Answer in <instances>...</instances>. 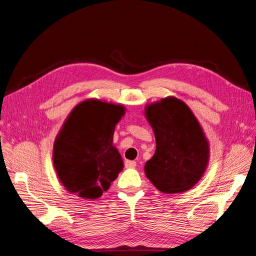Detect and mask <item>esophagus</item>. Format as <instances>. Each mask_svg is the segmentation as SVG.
<instances>
[{
  "label": "esophagus",
  "instance_id": "1",
  "mask_svg": "<svg viewBox=\"0 0 256 256\" xmlns=\"http://www.w3.org/2000/svg\"><path fill=\"white\" fill-rule=\"evenodd\" d=\"M124 166L126 168H136L137 162H133V160H126V162H124Z\"/></svg>",
  "mask_w": 256,
  "mask_h": 256
}]
</instances>
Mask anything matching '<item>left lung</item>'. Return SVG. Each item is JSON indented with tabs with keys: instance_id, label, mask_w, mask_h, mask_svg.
<instances>
[{
	"instance_id": "obj_1",
	"label": "left lung",
	"mask_w": 256,
	"mask_h": 256,
	"mask_svg": "<svg viewBox=\"0 0 256 256\" xmlns=\"http://www.w3.org/2000/svg\"><path fill=\"white\" fill-rule=\"evenodd\" d=\"M144 116L152 126L156 150L144 172L157 190L179 194L192 188L209 164L210 144L191 108L174 96L146 104Z\"/></svg>"
}]
</instances>
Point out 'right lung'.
<instances>
[{
    "mask_svg": "<svg viewBox=\"0 0 256 256\" xmlns=\"http://www.w3.org/2000/svg\"><path fill=\"white\" fill-rule=\"evenodd\" d=\"M120 103L86 99L76 106L56 135L52 162L56 176L72 194L97 200L123 168L114 132L124 116Z\"/></svg>",
    "mask_w": 256,
    "mask_h": 256,
    "instance_id": "obj_1",
    "label": "right lung"
}]
</instances>
